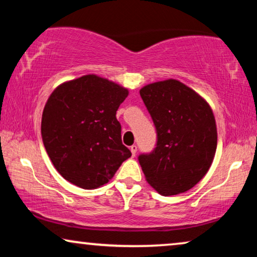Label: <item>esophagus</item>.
I'll use <instances>...</instances> for the list:
<instances>
[{
    "mask_svg": "<svg viewBox=\"0 0 257 257\" xmlns=\"http://www.w3.org/2000/svg\"><path fill=\"white\" fill-rule=\"evenodd\" d=\"M130 150H131L132 157H135L136 153H137V150H138V147H137V145H132L131 147H130Z\"/></svg>",
    "mask_w": 257,
    "mask_h": 257,
    "instance_id": "esophagus-1",
    "label": "esophagus"
}]
</instances>
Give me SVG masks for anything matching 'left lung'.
<instances>
[{
  "label": "left lung",
  "instance_id": "8db88e82",
  "mask_svg": "<svg viewBox=\"0 0 257 257\" xmlns=\"http://www.w3.org/2000/svg\"><path fill=\"white\" fill-rule=\"evenodd\" d=\"M140 96L157 130V145L138 157L149 184L164 196L184 193L208 172L217 145L208 103L175 79L149 84Z\"/></svg>",
  "mask_w": 257,
  "mask_h": 257
}]
</instances>
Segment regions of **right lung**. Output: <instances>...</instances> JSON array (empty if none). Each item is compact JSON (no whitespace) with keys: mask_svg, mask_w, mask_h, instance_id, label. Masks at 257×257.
<instances>
[{"mask_svg":"<svg viewBox=\"0 0 257 257\" xmlns=\"http://www.w3.org/2000/svg\"><path fill=\"white\" fill-rule=\"evenodd\" d=\"M127 94V89L96 75L63 83L51 93L42 115V140L65 180L98 188L131 157L115 118Z\"/></svg>","mask_w":257,"mask_h":257,"instance_id":"right-lung-1","label":"right lung"}]
</instances>
